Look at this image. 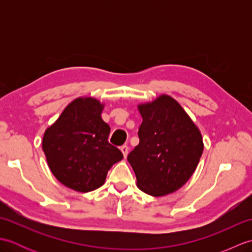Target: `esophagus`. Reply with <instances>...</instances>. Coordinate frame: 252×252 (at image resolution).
Listing matches in <instances>:
<instances>
[{"label": "esophagus", "instance_id": "esophagus-1", "mask_svg": "<svg viewBox=\"0 0 252 252\" xmlns=\"http://www.w3.org/2000/svg\"><path fill=\"white\" fill-rule=\"evenodd\" d=\"M120 151H121L122 154H123V157L126 158V157L127 156V153H129V147H127L126 145H123V146H121Z\"/></svg>", "mask_w": 252, "mask_h": 252}]
</instances>
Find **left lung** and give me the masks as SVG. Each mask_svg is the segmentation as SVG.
Listing matches in <instances>:
<instances>
[{"label":"left lung","instance_id":"1","mask_svg":"<svg viewBox=\"0 0 252 252\" xmlns=\"http://www.w3.org/2000/svg\"><path fill=\"white\" fill-rule=\"evenodd\" d=\"M143 122L140 144L127 156L138 189L161 197L181 189L203 151L201 133L186 111L169 95L137 106Z\"/></svg>","mask_w":252,"mask_h":252}]
</instances>
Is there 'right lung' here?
<instances>
[{
	"instance_id": "right-lung-1",
	"label": "right lung",
	"mask_w": 252,
	"mask_h": 252,
	"mask_svg": "<svg viewBox=\"0 0 252 252\" xmlns=\"http://www.w3.org/2000/svg\"><path fill=\"white\" fill-rule=\"evenodd\" d=\"M103 108L96 98H76L44 133L42 148L52 173L73 190L98 189L123 158L108 142L110 126L101 119Z\"/></svg>"
}]
</instances>
